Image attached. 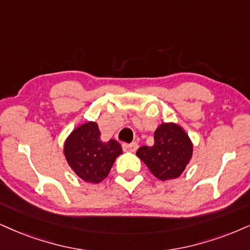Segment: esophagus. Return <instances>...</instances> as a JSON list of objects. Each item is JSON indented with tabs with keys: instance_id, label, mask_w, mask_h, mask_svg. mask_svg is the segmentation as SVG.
Returning <instances> with one entry per match:
<instances>
[{
	"instance_id": "34e87169",
	"label": "esophagus",
	"mask_w": 250,
	"mask_h": 250,
	"mask_svg": "<svg viewBox=\"0 0 250 250\" xmlns=\"http://www.w3.org/2000/svg\"><path fill=\"white\" fill-rule=\"evenodd\" d=\"M138 144L137 143H131V144H124L123 145V148L126 152H135V150L138 149Z\"/></svg>"
}]
</instances>
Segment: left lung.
Segmentation results:
<instances>
[{"instance_id": "left-lung-1", "label": "left lung", "mask_w": 250, "mask_h": 250, "mask_svg": "<svg viewBox=\"0 0 250 250\" xmlns=\"http://www.w3.org/2000/svg\"><path fill=\"white\" fill-rule=\"evenodd\" d=\"M193 146L189 135L175 123H162L154 132L153 146H143L137 156L161 181L174 180L192 158Z\"/></svg>"}]
</instances>
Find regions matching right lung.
I'll return each mask as SVG.
<instances>
[{"label": "right lung", "instance_id": "add662e5", "mask_svg": "<svg viewBox=\"0 0 250 250\" xmlns=\"http://www.w3.org/2000/svg\"><path fill=\"white\" fill-rule=\"evenodd\" d=\"M63 154L69 167L81 180L97 184L109 175L123 149L113 139L102 141L98 125L88 122L68 135L63 145Z\"/></svg>", "mask_w": 250, "mask_h": 250}]
</instances>
